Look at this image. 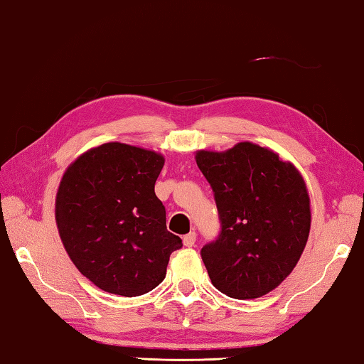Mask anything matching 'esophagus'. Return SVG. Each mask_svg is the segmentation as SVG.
I'll return each mask as SVG.
<instances>
[{"label":"esophagus","mask_w":364,"mask_h":364,"mask_svg":"<svg viewBox=\"0 0 364 364\" xmlns=\"http://www.w3.org/2000/svg\"><path fill=\"white\" fill-rule=\"evenodd\" d=\"M183 244H184V247H193V245L196 244V232L193 231V232L186 234V236L183 237Z\"/></svg>","instance_id":"obj_1"}]
</instances>
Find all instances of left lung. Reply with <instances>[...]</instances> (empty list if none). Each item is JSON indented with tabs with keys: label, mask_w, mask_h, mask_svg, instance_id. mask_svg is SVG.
Wrapping results in <instances>:
<instances>
[{
	"label": "left lung",
	"mask_w": 364,
	"mask_h": 364,
	"mask_svg": "<svg viewBox=\"0 0 364 364\" xmlns=\"http://www.w3.org/2000/svg\"><path fill=\"white\" fill-rule=\"evenodd\" d=\"M221 231L200 250L212 284L247 300L278 287L300 260L311 212L306 184L291 162L249 141L225 152L197 151Z\"/></svg>",
	"instance_id": "8db88e82"
}]
</instances>
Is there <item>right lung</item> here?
I'll use <instances>...</instances> for the list:
<instances>
[{"mask_svg":"<svg viewBox=\"0 0 364 364\" xmlns=\"http://www.w3.org/2000/svg\"><path fill=\"white\" fill-rule=\"evenodd\" d=\"M162 154L106 143L69 165L56 194L60 241L80 273L102 291L138 297L164 281L181 239L167 230L156 181Z\"/></svg>","mask_w":364,"mask_h":364,"instance_id":"obj_1","label":"right lung"}]
</instances>
